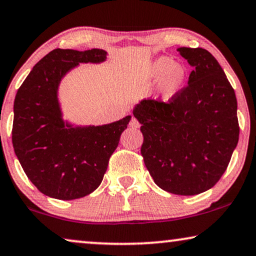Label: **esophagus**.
<instances>
[{
  "label": "esophagus",
  "mask_w": 256,
  "mask_h": 256,
  "mask_svg": "<svg viewBox=\"0 0 256 256\" xmlns=\"http://www.w3.org/2000/svg\"><path fill=\"white\" fill-rule=\"evenodd\" d=\"M129 126H130L132 128L138 129V128L141 127V124H140V122H138V120H136L135 118H132V121H130V124H129Z\"/></svg>",
  "instance_id": "obj_1"
}]
</instances>
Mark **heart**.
Returning a JSON list of instances; mask_svg holds the SVG:
<instances>
[{"instance_id":"heart-1","label":"heart","mask_w":256,"mask_h":256,"mask_svg":"<svg viewBox=\"0 0 256 256\" xmlns=\"http://www.w3.org/2000/svg\"><path fill=\"white\" fill-rule=\"evenodd\" d=\"M186 78V68L166 56L154 59L146 70V79L150 82H158V96L163 101L176 96L183 88Z\"/></svg>"}]
</instances>
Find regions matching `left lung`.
Listing matches in <instances>:
<instances>
[{"mask_svg": "<svg viewBox=\"0 0 256 256\" xmlns=\"http://www.w3.org/2000/svg\"><path fill=\"white\" fill-rule=\"evenodd\" d=\"M194 68L188 86L169 100H142L132 110L141 124V154L157 186L194 196L216 184L239 141L233 87L208 50L177 48Z\"/></svg>", "mask_w": 256, "mask_h": 256, "instance_id": "8db88e82", "label": "left lung"}]
</instances>
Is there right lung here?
<instances>
[{
    "label": "right lung",
    "mask_w": 256,
    "mask_h": 256,
    "mask_svg": "<svg viewBox=\"0 0 256 256\" xmlns=\"http://www.w3.org/2000/svg\"><path fill=\"white\" fill-rule=\"evenodd\" d=\"M101 48H56L42 58L17 90L12 146L24 172L42 194L72 200L92 194L102 182L112 154L132 116L102 126L62 120L58 87L79 62L106 60Z\"/></svg>",
    "instance_id": "1"
}]
</instances>
